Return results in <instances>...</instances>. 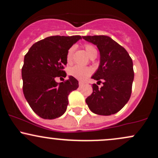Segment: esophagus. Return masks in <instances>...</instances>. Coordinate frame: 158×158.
<instances>
[{
	"label": "esophagus",
	"mask_w": 158,
	"mask_h": 158,
	"mask_svg": "<svg viewBox=\"0 0 158 158\" xmlns=\"http://www.w3.org/2000/svg\"><path fill=\"white\" fill-rule=\"evenodd\" d=\"M84 85V82H79V86H82Z\"/></svg>",
	"instance_id": "1"
}]
</instances>
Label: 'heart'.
Here are the masks:
<instances>
[{"instance_id":"heart-1","label":"heart","mask_w":158,"mask_h":158,"mask_svg":"<svg viewBox=\"0 0 158 158\" xmlns=\"http://www.w3.org/2000/svg\"><path fill=\"white\" fill-rule=\"evenodd\" d=\"M85 49L86 52L89 55V57H92L94 56H97V50L92 44H86L85 45ZM74 52V47L69 48L66 53V62L67 64H70L73 60V55ZM92 70L89 67H84L79 65H76L68 69V74L79 80H84L86 78L89 77L92 74Z\"/></svg>"}]
</instances>
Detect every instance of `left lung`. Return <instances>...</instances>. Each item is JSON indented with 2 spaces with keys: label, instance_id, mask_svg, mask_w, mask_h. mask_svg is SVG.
I'll list each match as a JSON object with an SVG mask.
<instances>
[{
  "label": "left lung",
  "instance_id": "1",
  "mask_svg": "<svg viewBox=\"0 0 158 158\" xmlns=\"http://www.w3.org/2000/svg\"><path fill=\"white\" fill-rule=\"evenodd\" d=\"M86 41L97 45L101 60L98 69L92 79L101 82L98 88L92 85L93 92L85 99L93 113L109 116L120 110L129 100L134 79L132 58L127 50L106 35L82 36Z\"/></svg>",
  "mask_w": 158,
  "mask_h": 158
}]
</instances>
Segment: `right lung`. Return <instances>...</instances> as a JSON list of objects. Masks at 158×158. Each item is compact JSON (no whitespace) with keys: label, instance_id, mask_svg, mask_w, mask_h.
Masks as SVG:
<instances>
[{"label":"right lung","instance_id":"add662e5","mask_svg":"<svg viewBox=\"0 0 158 158\" xmlns=\"http://www.w3.org/2000/svg\"><path fill=\"white\" fill-rule=\"evenodd\" d=\"M80 35L50 36L35 43L25 55L22 68L23 91L32 110L43 119H52L65 113L68 95L79 87L73 76L62 82L56 77L66 74V53Z\"/></svg>","mask_w":158,"mask_h":158}]
</instances>
